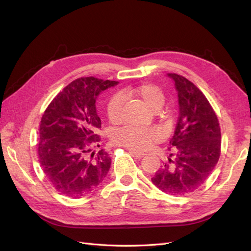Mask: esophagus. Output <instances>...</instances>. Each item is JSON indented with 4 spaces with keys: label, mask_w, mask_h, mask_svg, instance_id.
<instances>
[{
    "label": "esophagus",
    "mask_w": 251,
    "mask_h": 251,
    "mask_svg": "<svg viewBox=\"0 0 251 251\" xmlns=\"http://www.w3.org/2000/svg\"><path fill=\"white\" fill-rule=\"evenodd\" d=\"M130 154H132L134 157H136V158H138V159H140V158H142L144 155L146 154H143V153H139V151H130Z\"/></svg>",
    "instance_id": "obj_1"
}]
</instances>
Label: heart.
I'll return each mask as SVG.
<instances>
[{"label": "heart", "mask_w": 251, "mask_h": 251, "mask_svg": "<svg viewBox=\"0 0 251 251\" xmlns=\"http://www.w3.org/2000/svg\"><path fill=\"white\" fill-rule=\"evenodd\" d=\"M124 97L138 100L151 110L157 111L164 103V94L161 89L153 83H143L123 91ZM107 115L112 124H118L123 117V100L114 95L107 104ZM159 132L154 127L124 126L113 135V142L117 146L135 151H141L159 139Z\"/></svg>", "instance_id": "obj_1"}]
</instances>
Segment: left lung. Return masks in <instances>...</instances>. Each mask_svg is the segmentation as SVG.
Here are the masks:
<instances>
[{
    "label": "left lung",
    "mask_w": 251,
    "mask_h": 251,
    "mask_svg": "<svg viewBox=\"0 0 251 251\" xmlns=\"http://www.w3.org/2000/svg\"><path fill=\"white\" fill-rule=\"evenodd\" d=\"M178 94L179 117L170 141L173 153L151 178L161 192L182 196L199 188L218 163L221 151L219 121L206 97L192 81L168 73Z\"/></svg>",
    "instance_id": "1"
}]
</instances>
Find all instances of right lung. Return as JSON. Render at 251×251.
Instances as JSON below:
<instances>
[{
	"label": "right lung",
	"instance_id": "obj_1",
	"mask_svg": "<svg viewBox=\"0 0 251 251\" xmlns=\"http://www.w3.org/2000/svg\"><path fill=\"white\" fill-rule=\"evenodd\" d=\"M116 85L118 81L93 76L78 78L58 93L45 111L37 146L40 163L60 194L81 198L107 176L111 158L103 150L94 155L90 147L100 141L95 135L101 126L96 111L97 97Z\"/></svg>",
	"mask_w": 251,
	"mask_h": 251
}]
</instances>
